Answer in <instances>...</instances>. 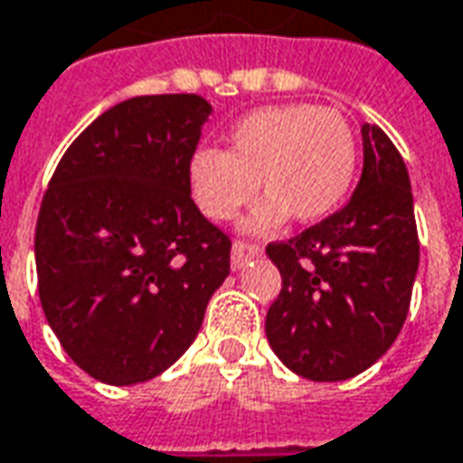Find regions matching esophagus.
<instances>
[{
  "mask_svg": "<svg viewBox=\"0 0 463 463\" xmlns=\"http://www.w3.org/2000/svg\"><path fill=\"white\" fill-rule=\"evenodd\" d=\"M260 255V248L258 245H253V242H232V250H231V265L232 270H241V268H245V263L248 260H253V258H258Z\"/></svg>",
  "mask_w": 463,
  "mask_h": 463,
  "instance_id": "esophagus-1",
  "label": "esophagus"
}]
</instances>
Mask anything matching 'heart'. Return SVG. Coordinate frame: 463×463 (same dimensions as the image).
Wrapping results in <instances>:
<instances>
[{"label": "heart", "instance_id": "b5f03b06", "mask_svg": "<svg viewBox=\"0 0 463 463\" xmlns=\"http://www.w3.org/2000/svg\"><path fill=\"white\" fill-rule=\"evenodd\" d=\"M355 173L351 122L333 108L280 105L255 109L235 125L228 150H198L190 160V193L210 221H231L260 187L245 231L270 232L293 215L328 218L344 203Z\"/></svg>", "mask_w": 463, "mask_h": 463}]
</instances>
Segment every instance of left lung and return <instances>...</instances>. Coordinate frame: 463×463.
<instances>
[{"mask_svg":"<svg viewBox=\"0 0 463 463\" xmlns=\"http://www.w3.org/2000/svg\"><path fill=\"white\" fill-rule=\"evenodd\" d=\"M364 173L338 213L265 248L283 278L265 316L273 354L308 381H345L401 333L419 270L409 170L389 135L361 128Z\"/></svg>","mask_w":463,"mask_h":463,"instance_id":"left-lung-1","label":"left lung"}]
</instances>
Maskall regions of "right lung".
<instances>
[{
  "instance_id": "right-lung-1",
  "label": "right lung",
  "mask_w": 463,
  "mask_h": 463,
  "mask_svg": "<svg viewBox=\"0 0 463 463\" xmlns=\"http://www.w3.org/2000/svg\"><path fill=\"white\" fill-rule=\"evenodd\" d=\"M210 112L198 95L130 97L70 145L44 193L42 310L102 383L132 386L173 366L231 273V241L203 218L187 177Z\"/></svg>"
}]
</instances>
